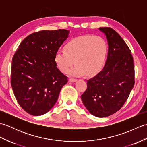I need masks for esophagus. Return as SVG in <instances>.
<instances>
[{
    "label": "esophagus",
    "instance_id": "obj_1",
    "mask_svg": "<svg viewBox=\"0 0 147 147\" xmlns=\"http://www.w3.org/2000/svg\"><path fill=\"white\" fill-rule=\"evenodd\" d=\"M69 82H72V83H74V82H76V81H77V80L76 79H74V78H70V79H69Z\"/></svg>",
    "mask_w": 147,
    "mask_h": 147
}]
</instances>
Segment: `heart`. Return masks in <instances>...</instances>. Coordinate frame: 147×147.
<instances>
[{"mask_svg":"<svg viewBox=\"0 0 147 147\" xmlns=\"http://www.w3.org/2000/svg\"><path fill=\"white\" fill-rule=\"evenodd\" d=\"M107 49V43L102 37L80 36L69 41L65 50H58L54 61L59 70L66 73L75 60L76 64L69 71V75L82 76L88 74L92 76L104 67Z\"/></svg>","mask_w":147,"mask_h":147,"instance_id":"1","label":"heart"}]
</instances>
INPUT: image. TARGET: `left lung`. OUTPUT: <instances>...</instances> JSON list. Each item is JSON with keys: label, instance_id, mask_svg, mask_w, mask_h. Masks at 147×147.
I'll use <instances>...</instances> for the list:
<instances>
[{"label": "left lung", "instance_id": "1", "mask_svg": "<svg viewBox=\"0 0 147 147\" xmlns=\"http://www.w3.org/2000/svg\"><path fill=\"white\" fill-rule=\"evenodd\" d=\"M108 43L107 58L103 69L87 81L81 96L91 114L105 117L123 107L135 84V68L131 51L124 40L109 27L100 28Z\"/></svg>", "mask_w": 147, "mask_h": 147}]
</instances>
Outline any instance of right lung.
Returning a JSON list of instances; mask_svg holds the SVG:
<instances>
[{
  "label": "right lung",
  "instance_id": "1",
  "mask_svg": "<svg viewBox=\"0 0 147 147\" xmlns=\"http://www.w3.org/2000/svg\"><path fill=\"white\" fill-rule=\"evenodd\" d=\"M69 31L43 30L31 34L19 46L12 61L11 86L18 104L38 116L57 102L67 77L59 71L54 56Z\"/></svg>",
  "mask_w": 147,
  "mask_h": 147
}]
</instances>
